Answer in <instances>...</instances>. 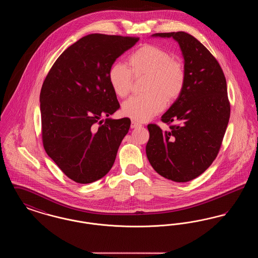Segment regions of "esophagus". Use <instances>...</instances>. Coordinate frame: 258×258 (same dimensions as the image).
<instances>
[{"label":"esophagus","mask_w":258,"mask_h":258,"mask_svg":"<svg viewBox=\"0 0 258 258\" xmlns=\"http://www.w3.org/2000/svg\"><path fill=\"white\" fill-rule=\"evenodd\" d=\"M141 124L139 123H137V122H135V121H132V124H131V127L132 128H135V127H138V126H140Z\"/></svg>","instance_id":"esophagus-1"}]
</instances>
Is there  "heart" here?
Instances as JSON below:
<instances>
[{
    "label": "heart",
    "instance_id": "heart-1",
    "mask_svg": "<svg viewBox=\"0 0 258 258\" xmlns=\"http://www.w3.org/2000/svg\"><path fill=\"white\" fill-rule=\"evenodd\" d=\"M128 63H115L109 71L108 79L113 92L120 98L128 95L134 76L147 75L144 92L131 97L122 104L123 116L137 122H146L159 114L166 102H173L184 90L185 73L183 63L172 59L171 54L156 45H144L135 51Z\"/></svg>",
    "mask_w": 258,
    "mask_h": 258
}]
</instances>
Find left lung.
<instances>
[{
  "label": "left lung",
  "mask_w": 258,
  "mask_h": 258,
  "mask_svg": "<svg viewBox=\"0 0 258 258\" xmlns=\"http://www.w3.org/2000/svg\"><path fill=\"white\" fill-rule=\"evenodd\" d=\"M172 37L184 58L182 94L161 116L175 123L169 132L148 124L146 155L160 176L178 183L196 179L218 156L230 117L226 80L220 63L200 41L184 32L158 33Z\"/></svg>",
  "instance_id": "1"
}]
</instances>
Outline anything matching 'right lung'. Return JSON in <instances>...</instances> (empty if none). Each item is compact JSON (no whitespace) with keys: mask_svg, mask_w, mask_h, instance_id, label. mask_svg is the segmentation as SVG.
Masks as SVG:
<instances>
[{"mask_svg":"<svg viewBox=\"0 0 258 258\" xmlns=\"http://www.w3.org/2000/svg\"><path fill=\"white\" fill-rule=\"evenodd\" d=\"M139 40L92 34L64 50L40 91L43 147L70 179L89 184L104 177L128 133L127 118H108L120 108L109 83L112 64ZM102 116H107L101 120Z\"/></svg>","mask_w":258,"mask_h":258,"instance_id":"1","label":"right lung"}]
</instances>
